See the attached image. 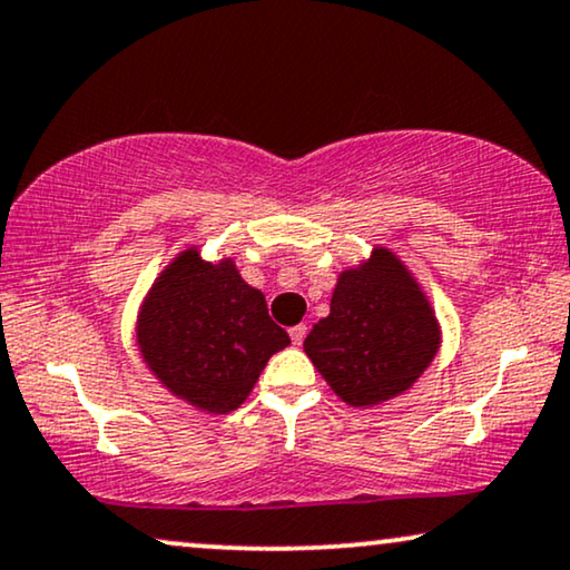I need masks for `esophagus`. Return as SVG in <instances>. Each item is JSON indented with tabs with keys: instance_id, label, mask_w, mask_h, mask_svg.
Here are the masks:
<instances>
[{
	"instance_id": "obj_1",
	"label": "esophagus",
	"mask_w": 570,
	"mask_h": 570,
	"mask_svg": "<svg viewBox=\"0 0 570 570\" xmlns=\"http://www.w3.org/2000/svg\"><path fill=\"white\" fill-rule=\"evenodd\" d=\"M303 337H306V324H295L293 330H291V340H293V345H301Z\"/></svg>"
}]
</instances>
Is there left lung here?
<instances>
[{
    "label": "left lung",
    "instance_id": "left-lung-1",
    "mask_svg": "<svg viewBox=\"0 0 570 570\" xmlns=\"http://www.w3.org/2000/svg\"><path fill=\"white\" fill-rule=\"evenodd\" d=\"M439 345L441 330L425 293L379 246L361 267L342 272L330 316L314 324L303 350L342 402L373 407L407 392Z\"/></svg>",
    "mask_w": 570,
    "mask_h": 570
}]
</instances>
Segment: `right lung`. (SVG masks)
I'll return each mask as SVG.
<instances>
[{"instance_id":"right-lung-1","label":"right lung","mask_w":570,"mask_h":570,"mask_svg":"<svg viewBox=\"0 0 570 570\" xmlns=\"http://www.w3.org/2000/svg\"><path fill=\"white\" fill-rule=\"evenodd\" d=\"M137 345L170 394L223 415L246 402L264 365L291 337L233 259L209 264L197 248H186L147 293Z\"/></svg>"}]
</instances>
